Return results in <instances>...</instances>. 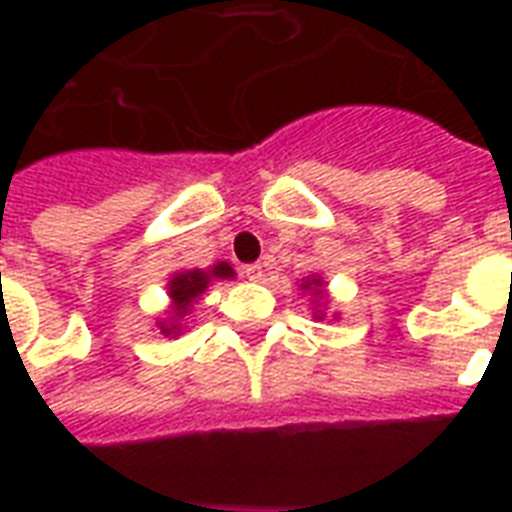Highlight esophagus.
Returning a JSON list of instances; mask_svg holds the SVG:
<instances>
[{"mask_svg": "<svg viewBox=\"0 0 512 512\" xmlns=\"http://www.w3.org/2000/svg\"><path fill=\"white\" fill-rule=\"evenodd\" d=\"M244 276H247L249 281H263L265 279V268L260 263L244 265Z\"/></svg>", "mask_w": 512, "mask_h": 512, "instance_id": "obj_1", "label": "esophagus"}]
</instances>
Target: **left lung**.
<instances>
[{
  "instance_id": "left-lung-1",
  "label": "left lung",
  "mask_w": 512,
  "mask_h": 512,
  "mask_svg": "<svg viewBox=\"0 0 512 512\" xmlns=\"http://www.w3.org/2000/svg\"><path fill=\"white\" fill-rule=\"evenodd\" d=\"M300 289L311 295L313 303V319L324 321L327 319V308H329V295H327V281L321 279L319 273H313V276H305L300 279ZM340 313H335V319Z\"/></svg>"
}]
</instances>
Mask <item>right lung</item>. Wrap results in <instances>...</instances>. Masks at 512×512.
<instances>
[{"label":"right lung","instance_id":"right-lung-1","mask_svg":"<svg viewBox=\"0 0 512 512\" xmlns=\"http://www.w3.org/2000/svg\"><path fill=\"white\" fill-rule=\"evenodd\" d=\"M236 271L231 268V263L209 265V268H188V271L172 273L170 281H167V297H170V305L164 316L156 319V329L162 332L164 337H180L185 332V324L191 319L193 308L201 300V295L207 292V287L212 281L233 279Z\"/></svg>","mask_w":512,"mask_h":512}]
</instances>
